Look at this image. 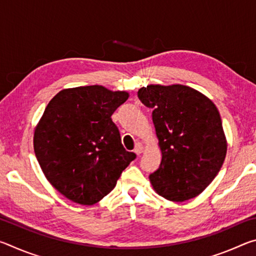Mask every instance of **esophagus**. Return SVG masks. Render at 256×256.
<instances>
[{
    "instance_id": "1",
    "label": "esophagus",
    "mask_w": 256,
    "mask_h": 256,
    "mask_svg": "<svg viewBox=\"0 0 256 256\" xmlns=\"http://www.w3.org/2000/svg\"><path fill=\"white\" fill-rule=\"evenodd\" d=\"M142 151H144V146H142L141 144H136V148H134V152H136V154H141Z\"/></svg>"
}]
</instances>
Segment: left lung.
Masks as SVG:
<instances>
[{
    "label": "left lung",
    "mask_w": 256,
    "mask_h": 256,
    "mask_svg": "<svg viewBox=\"0 0 256 256\" xmlns=\"http://www.w3.org/2000/svg\"><path fill=\"white\" fill-rule=\"evenodd\" d=\"M138 97L152 108L162 150L159 168L149 176L154 190L174 202L198 196L214 180L227 152L216 105L183 84H150L138 89Z\"/></svg>",
    "instance_id": "left-lung-1"
}]
</instances>
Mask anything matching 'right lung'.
<instances>
[{
    "instance_id": "obj_1",
    "label": "right lung",
    "mask_w": 256,
    "mask_h": 256,
    "mask_svg": "<svg viewBox=\"0 0 256 256\" xmlns=\"http://www.w3.org/2000/svg\"><path fill=\"white\" fill-rule=\"evenodd\" d=\"M128 98L102 86H76L60 92L45 108L34 128V154L47 180L68 200L100 201L136 159L112 120Z\"/></svg>"
}]
</instances>
